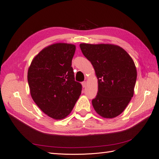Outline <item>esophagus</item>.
Wrapping results in <instances>:
<instances>
[{"instance_id":"34e87169","label":"esophagus","mask_w":159,"mask_h":159,"mask_svg":"<svg viewBox=\"0 0 159 159\" xmlns=\"http://www.w3.org/2000/svg\"><path fill=\"white\" fill-rule=\"evenodd\" d=\"M81 85H82V87L84 88L86 87V85H87V83H86V81H83L82 83H81Z\"/></svg>"}]
</instances>
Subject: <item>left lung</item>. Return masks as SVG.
<instances>
[{"mask_svg":"<svg viewBox=\"0 0 159 159\" xmlns=\"http://www.w3.org/2000/svg\"><path fill=\"white\" fill-rule=\"evenodd\" d=\"M80 46L98 78V95L92 100L95 111L103 118L117 117L134 94L137 75L134 61L117 45L82 43Z\"/></svg>","mask_w":159,"mask_h":159,"instance_id":"1","label":"left lung"}]
</instances>
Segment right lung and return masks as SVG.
<instances>
[{"mask_svg":"<svg viewBox=\"0 0 159 159\" xmlns=\"http://www.w3.org/2000/svg\"><path fill=\"white\" fill-rule=\"evenodd\" d=\"M75 46L56 43L34 57L28 70V82L34 102L48 116L61 120L71 112L81 93L74 80L71 60Z\"/></svg>","mask_w":159,"mask_h":159,"instance_id":"add662e5","label":"right lung"}]
</instances>
